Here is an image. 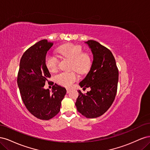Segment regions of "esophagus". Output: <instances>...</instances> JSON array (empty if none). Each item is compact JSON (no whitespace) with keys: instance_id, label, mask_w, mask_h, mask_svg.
I'll list each match as a JSON object with an SVG mask.
<instances>
[{"instance_id":"1","label":"esophagus","mask_w":150,"mask_h":150,"mask_svg":"<svg viewBox=\"0 0 150 150\" xmlns=\"http://www.w3.org/2000/svg\"><path fill=\"white\" fill-rule=\"evenodd\" d=\"M71 89L70 88H66V91H67V93H69L71 91Z\"/></svg>"}]
</instances>
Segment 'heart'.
I'll return each instance as SVG.
<instances>
[{"mask_svg":"<svg viewBox=\"0 0 150 150\" xmlns=\"http://www.w3.org/2000/svg\"><path fill=\"white\" fill-rule=\"evenodd\" d=\"M59 55L72 60L71 69L79 74H84L89 71L92 66V57L88 52H83V47L80 45L68 43L62 45L57 50ZM59 60L56 56L47 54L45 57V64L47 69L51 72L58 69ZM79 79L75 71L61 72L55 76L56 82L62 86L71 87Z\"/></svg>","mask_w":150,"mask_h":150,"instance_id":"b5f03b06","label":"heart"}]
</instances>
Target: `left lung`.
Here are the masks:
<instances>
[{"mask_svg": "<svg viewBox=\"0 0 150 150\" xmlns=\"http://www.w3.org/2000/svg\"><path fill=\"white\" fill-rule=\"evenodd\" d=\"M86 43L91 49L93 61L88 74L79 85L84 89L90 88L91 90L86 94L78 90L75 104L81 115L88 118H95L107 111L114 101L119 72L110 49L93 40Z\"/></svg>", "mask_w": 150, "mask_h": 150, "instance_id": "obj_1", "label": "left lung"}]
</instances>
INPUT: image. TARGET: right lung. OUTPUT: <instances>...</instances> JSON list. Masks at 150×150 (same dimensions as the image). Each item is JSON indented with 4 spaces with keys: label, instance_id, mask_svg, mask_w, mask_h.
I'll return each instance as SVG.
<instances>
[{
    "label": "right lung",
    "instance_id": "right-lung-1",
    "mask_svg": "<svg viewBox=\"0 0 150 150\" xmlns=\"http://www.w3.org/2000/svg\"><path fill=\"white\" fill-rule=\"evenodd\" d=\"M52 45V42L44 39L27 49L21 59L17 74V84L24 105L32 115L42 120H49L58 114L66 93L64 88L56 84L52 86V93L43 88L51 77L45 64V57Z\"/></svg>",
    "mask_w": 150,
    "mask_h": 150
}]
</instances>
